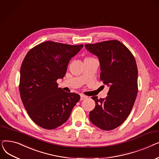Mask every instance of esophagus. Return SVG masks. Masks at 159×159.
<instances>
[{
	"mask_svg": "<svg viewBox=\"0 0 159 159\" xmlns=\"http://www.w3.org/2000/svg\"><path fill=\"white\" fill-rule=\"evenodd\" d=\"M86 98V96L85 95H80V101H82V100H84Z\"/></svg>",
	"mask_w": 159,
	"mask_h": 159,
	"instance_id": "obj_1",
	"label": "esophagus"
}]
</instances>
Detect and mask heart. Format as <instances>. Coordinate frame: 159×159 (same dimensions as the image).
<instances>
[{"mask_svg": "<svg viewBox=\"0 0 159 159\" xmlns=\"http://www.w3.org/2000/svg\"><path fill=\"white\" fill-rule=\"evenodd\" d=\"M89 58H91V57H86L85 59H89Z\"/></svg>", "mask_w": 159, "mask_h": 159, "instance_id": "obj_1", "label": "heart"}]
</instances>
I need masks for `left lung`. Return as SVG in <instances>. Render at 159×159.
<instances>
[{
	"mask_svg": "<svg viewBox=\"0 0 159 159\" xmlns=\"http://www.w3.org/2000/svg\"><path fill=\"white\" fill-rule=\"evenodd\" d=\"M100 62L101 79L109 88L106 98L95 101L89 120L100 129L108 131L119 127L127 119L138 92V70L129 50L116 40L84 45Z\"/></svg>",
	"mask_w": 159,
	"mask_h": 159,
	"instance_id": "obj_1",
	"label": "left lung"
}]
</instances>
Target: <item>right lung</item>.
I'll list each match as a JSON object with an SVG mask.
<instances>
[{
  "instance_id": "obj_1",
  "label": "right lung",
  "mask_w": 159,
  "mask_h": 159,
  "mask_svg": "<svg viewBox=\"0 0 159 159\" xmlns=\"http://www.w3.org/2000/svg\"><path fill=\"white\" fill-rule=\"evenodd\" d=\"M83 45L46 41L25 57L20 72L19 90L25 109L31 120L46 129H53L69 119L80 95L58 88L57 80L63 79L71 58Z\"/></svg>"
}]
</instances>
